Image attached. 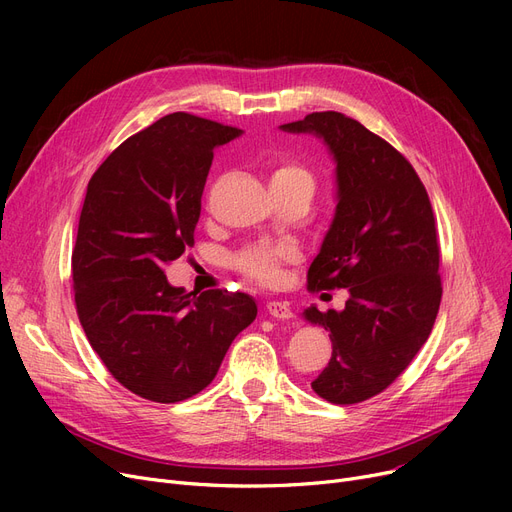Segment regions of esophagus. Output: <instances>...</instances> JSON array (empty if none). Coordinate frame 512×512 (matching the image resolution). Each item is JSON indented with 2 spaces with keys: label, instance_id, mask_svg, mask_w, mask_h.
<instances>
[{
  "label": "esophagus",
  "instance_id": "34e87169",
  "mask_svg": "<svg viewBox=\"0 0 512 512\" xmlns=\"http://www.w3.org/2000/svg\"><path fill=\"white\" fill-rule=\"evenodd\" d=\"M265 309H267V313H270L276 319H290L292 317L290 307L286 303H282V301H270V303L265 305Z\"/></svg>",
  "mask_w": 512,
  "mask_h": 512
}]
</instances>
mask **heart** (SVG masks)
Returning a JSON list of instances; mask_svg holds the SVG:
<instances>
[{"label": "heart", "mask_w": 512, "mask_h": 512, "mask_svg": "<svg viewBox=\"0 0 512 512\" xmlns=\"http://www.w3.org/2000/svg\"><path fill=\"white\" fill-rule=\"evenodd\" d=\"M270 186L272 188H292L303 186L313 193V174L290 159H276L274 168L270 174ZM297 257V249L292 245H274V247H251L242 251L234 263L238 272L263 286H274L282 276V263L292 261Z\"/></svg>", "instance_id": "heart-1"}]
</instances>
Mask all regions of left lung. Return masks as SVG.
Masks as SVG:
<instances>
[{"label":"left lung","mask_w":512,"mask_h":512,"mask_svg":"<svg viewBox=\"0 0 512 512\" xmlns=\"http://www.w3.org/2000/svg\"><path fill=\"white\" fill-rule=\"evenodd\" d=\"M280 128L315 134L336 164V213L307 284L351 297L342 311L311 305L303 317L332 340L311 388L334 405H355L386 390L434 328L442 282L432 203L409 161L353 118L313 112Z\"/></svg>","instance_id":"1"}]
</instances>
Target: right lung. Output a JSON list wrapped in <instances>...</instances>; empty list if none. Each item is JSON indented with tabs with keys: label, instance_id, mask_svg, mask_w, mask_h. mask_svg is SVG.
Here are the masks:
<instances>
[{
	"label": "right lung",
	"instance_id": "add662e5",
	"mask_svg": "<svg viewBox=\"0 0 512 512\" xmlns=\"http://www.w3.org/2000/svg\"><path fill=\"white\" fill-rule=\"evenodd\" d=\"M240 134L174 112L132 134L89 180L72 251L76 313L107 371L141 398L199 394L257 317L245 292L195 297L164 274L195 245L213 149Z\"/></svg>",
	"mask_w": 512,
	"mask_h": 512
}]
</instances>
